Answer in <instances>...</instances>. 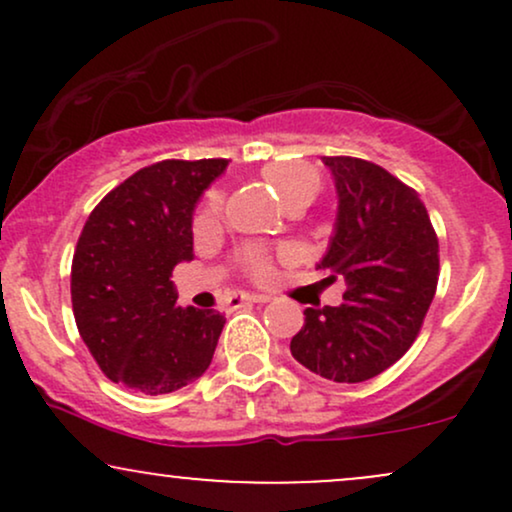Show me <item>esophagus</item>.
Instances as JSON below:
<instances>
[{
    "instance_id": "obj_1",
    "label": "esophagus",
    "mask_w": 512,
    "mask_h": 512,
    "mask_svg": "<svg viewBox=\"0 0 512 512\" xmlns=\"http://www.w3.org/2000/svg\"><path fill=\"white\" fill-rule=\"evenodd\" d=\"M269 296H264V293H236V296H231V303L233 308H238V305L243 303H267Z\"/></svg>"
}]
</instances>
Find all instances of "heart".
<instances>
[{"label": "heart", "instance_id": "1", "mask_svg": "<svg viewBox=\"0 0 512 512\" xmlns=\"http://www.w3.org/2000/svg\"><path fill=\"white\" fill-rule=\"evenodd\" d=\"M262 173H264V180L274 187L276 195L281 197V202L284 204L289 202V199L301 197V195L313 197L317 190L315 170L303 166V163H272V166L264 168ZM219 204H221V197L211 195L207 209H204L202 214V221L209 219V216L219 209ZM245 264H248V269L255 276H267L272 272V262H269V257L264 255L262 250L245 252Z\"/></svg>", "mask_w": 512, "mask_h": 512}]
</instances>
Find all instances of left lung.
<instances>
[{"mask_svg":"<svg viewBox=\"0 0 512 512\" xmlns=\"http://www.w3.org/2000/svg\"><path fill=\"white\" fill-rule=\"evenodd\" d=\"M337 223L317 269L344 279L342 305L308 308L291 354L334 383H363L399 361L438 286V238L411 187L363 158L322 156Z\"/></svg>","mask_w":512,"mask_h":512,"instance_id":"left-lung-1","label":"left lung"}]
</instances>
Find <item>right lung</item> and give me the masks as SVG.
<instances>
[{"mask_svg":"<svg viewBox=\"0 0 512 512\" xmlns=\"http://www.w3.org/2000/svg\"><path fill=\"white\" fill-rule=\"evenodd\" d=\"M223 158L137 170L88 216L72 260L81 339L113 383L166 395L209 368L226 317L180 308L175 264L192 260V214Z\"/></svg>","mask_w":512,"mask_h":512,"instance_id":"right-lung-1","label":"right lung"}]
</instances>
